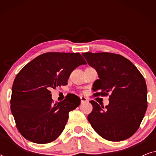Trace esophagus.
<instances>
[{"label": "esophagus", "instance_id": "obj_1", "mask_svg": "<svg viewBox=\"0 0 156 156\" xmlns=\"http://www.w3.org/2000/svg\"><path fill=\"white\" fill-rule=\"evenodd\" d=\"M80 99H81V101H82V103L88 101V99H87V98H86L85 97H80Z\"/></svg>", "mask_w": 156, "mask_h": 156}]
</instances>
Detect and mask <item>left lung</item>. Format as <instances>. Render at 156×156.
Segmentation results:
<instances>
[{
	"label": "left lung",
	"mask_w": 156,
	"mask_h": 156,
	"mask_svg": "<svg viewBox=\"0 0 156 156\" xmlns=\"http://www.w3.org/2000/svg\"><path fill=\"white\" fill-rule=\"evenodd\" d=\"M94 67L99 79L93 84L94 97L109 95V104L100 106L90 101L93 109L88 115L94 130L104 139L121 141L133 135L146 114L147 87L144 76L122 55L110 52L82 53Z\"/></svg>",
	"instance_id": "8db88e82"
}]
</instances>
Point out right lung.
Returning <instances> with one entry per match:
<instances>
[{
	"label": "right lung",
	"mask_w": 156,
	"mask_h": 156,
	"mask_svg": "<svg viewBox=\"0 0 156 156\" xmlns=\"http://www.w3.org/2000/svg\"><path fill=\"white\" fill-rule=\"evenodd\" d=\"M86 64L80 53L47 52L18 72L12 87L10 109L17 129L25 139L44 144L59 137L69 112L79 106L81 99L69 94L63 101L54 103L50 89L67 85L72 72Z\"/></svg>",
	"instance_id": "obj_1"
}]
</instances>
